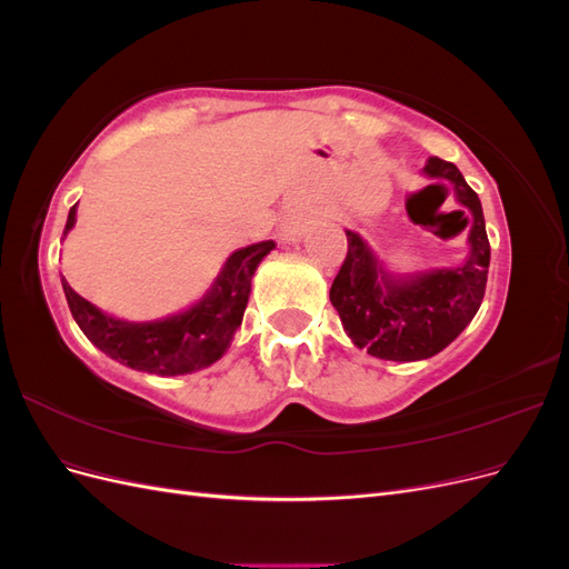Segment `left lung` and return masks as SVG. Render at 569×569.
Listing matches in <instances>:
<instances>
[{
    "label": "left lung",
    "instance_id": "left-lung-1",
    "mask_svg": "<svg viewBox=\"0 0 569 569\" xmlns=\"http://www.w3.org/2000/svg\"><path fill=\"white\" fill-rule=\"evenodd\" d=\"M422 173L449 180L456 199L472 213L468 258L456 268L399 278L382 268L363 237L347 230L349 251L330 289L351 341L382 360H422L443 351L470 325L487 289L491 247L479 197L449 161L432 157Z\"/></svg>",
    "mask_w": 569,
    "mask_h": 569
}]
</instances>
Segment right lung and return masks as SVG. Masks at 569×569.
Instances as JSON below:
<instances>
[{
    "label": "right lung",
    "mask_w": 569,
    "mask_h": 569,
    "mask_svg": "<svg viewBox=\"0 0 569 569\" xmlns=\"http://www.w3.org/2000/svg\"><path fill=\"white\" fill-rule=\"evenodd\" d=\"M76 209L78 203L68 211L63 237L76 226ZM272 249L274 242L268 239L234 251L201 301L151 322H128L101 313L63 278L61 284L76 322L99 351L132 370L163 377L187 375L209 368L228 351L247 311L253 272Z\"/></svg>",
    "instance_id": "right-lung-1"
}]
</instances>
